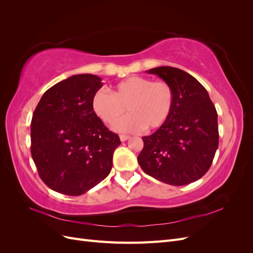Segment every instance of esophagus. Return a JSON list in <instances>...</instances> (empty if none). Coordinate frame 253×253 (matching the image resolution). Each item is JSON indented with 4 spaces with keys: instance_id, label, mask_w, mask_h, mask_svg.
<instances>
[{
    "instance_id": "obj_1",
    "label": "esophagus",
    "mask_w": 253,
    "mask_h": 253,
    "mask_svg": "<svg viewBox=\"0 0 253 253\" xmlns=\"http://www.w3.org/2000/svg\"><path fill=\"white\" fill-rule=\"evenodd\" d=\"M119 137H120L121 141H126L127 139L131 138V136H128V135H120Z\"/></svg>"
}]
</instances>
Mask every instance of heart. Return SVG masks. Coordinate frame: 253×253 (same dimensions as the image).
Listing matches in <instances>:
<instances>
[{"label": "heart", "mask_w": 253, "mask_h": 253, "mask_svg": "<svg viewBox=\"0 0 253 253\" xmlns=\"http://www.w3.org/2000/svg\"><path fill=\"white\" fill-rule=\"evenodd\" d=\"M91 106L104 124L111 125L126 110V116L114 125L115 131L136 133L144 127L157 128L169 119L174 106V90L166 81L132 76L118 82L112 94L98 89Z\"/></svg>", "instance_id": "1"}]
</instances>
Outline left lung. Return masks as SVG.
Returning a JSON list of instances; mask_svg holds the SVG:
<instances>
[{
  "instance_id": "left-lung-1",
  "label": "left lung",
  "mask_w": 253,
  "mask_h": 253,
  "mask_svg": "<svg viewBox=\"0 0 253 253\" xmlns=\"http://www.w3.org/2000/svg\"><path fill=\"white\" fill-rule=\"evenodd\" d=\"M147 73L170 84L174 106L165 125L142 137L138 164L144 173L168 185H188L208 172L218 148L215 106L202 84L179 68L159 66Z\"/></svg>"
}]
</instances>
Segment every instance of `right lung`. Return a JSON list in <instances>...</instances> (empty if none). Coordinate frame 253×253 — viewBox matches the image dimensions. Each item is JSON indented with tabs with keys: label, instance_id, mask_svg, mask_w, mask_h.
<instances>
[{
	"label": "right lung",
	"instance_id": "right-lung-1",
	"mask_svg": "<svg viewBox=\"0 0 253 253\" xmlns=\"http://www.w3.org/2000/svg\"><path fill=\"white\" fill-rule=\"evenodd\" d=\"M102 85L98 76H72L45 91L34 112L30 152L41 179L56 192L81 195L112 170L119 136L91 106Z\"/></svg>",
	"mask_w": 253,
	"mask_h": 253
}]
</instances>
